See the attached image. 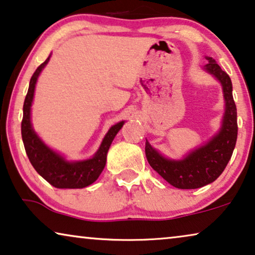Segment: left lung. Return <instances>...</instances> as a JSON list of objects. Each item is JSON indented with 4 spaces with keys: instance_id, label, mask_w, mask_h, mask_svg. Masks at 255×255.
<instances>
[{
    "instance_id": "1",
    "label": "left lung",
    "mask_w": 255,
    "mask_h": 255,
    "mask_svg": "<svg viewBox=\"0 0 255 255\" xmlns=\"http://www.w3.org/2000/svg\"><path fill=\"white\" fill-rule=\"evenodd\" d=\"M207 60L209 62L204 69L221 82L225 102V113L217 133L180 160L166 158L146 140L145 153L149 165L167 182L179 189H196L214 182L231 159L237 141L238 124L231 79L215 59L207 57Z\"/></svg>"
}]
</instances>
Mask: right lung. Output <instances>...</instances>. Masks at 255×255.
I'll return each instance as SVG.
<instances>
[{"label": "right lung", "mask_w": 255, "mask_h": 255, "mask_svg": "<svg viewBox=\"0 0 255 255\" xmlns=\"http://www.w3.org/2000/svg\"><path fill=\"white\" fill-rule=\"evenodd\" d=\"M50 58L51 54L36 69L30 80L29 90H27L23 106L22 139L24 147H25L27 158H29L33 168L53 187L60 188V189L85 188L99 179L101 173L106 167L107 154L111 142L125 122L122 121L109 128V131L104 135L99 149L90 159L69 161L60 153L48 147L37 134V132L33 130L32 123H31V106L33 102L38 76L45 66L47 65V62L50 61Z\"/></svg>", "instance_id": "1"}]
</instances>
